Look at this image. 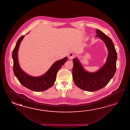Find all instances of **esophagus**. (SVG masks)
<instances>
[{
  "mask_svg": "<svg viewBox=\"0 0 130 130\" xmlns=\"http://www.w3.org/2000/svg\"><path fill=\"white\" fill-rule=\"evenodd\" d=\"M74 57L75 54L74 53H70L68 55V57H69V59H72L74 58Z\"/></svg>",
  "mask_w": 130,
  "mask_h": 130,
  "instance_id": "obj_1",
  "label": "esophagus"
}]
</instances>
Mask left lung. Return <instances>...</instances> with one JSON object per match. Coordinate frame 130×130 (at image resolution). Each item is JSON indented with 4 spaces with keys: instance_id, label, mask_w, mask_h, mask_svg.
<instances>
[{
    "instance_id": "left-lung-1",
    "label": "left lung",
    "mask_w": 130,
    "mask_h": 130,
    "mask_svg": "<svg viewBox=\"0 0 130 130\" xmlns=\"http://www.w3.org/2000/svg\"><path fill=\"white\" fill-rule=\"evenodd\" d=\"M96 37L105 42L108 51L105 64L95 72L86 71L77 58L73 59L72 77L75 84L82 90L88 91H97L105 87L113 77L116 70L117 54L113 42L101 30H96Z\"/></svg>"
}]
</instances>
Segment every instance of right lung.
Listing matches in <instances>:
<instances>
[{
    "instance_id": "right-lung-1",
    "label": "right lung",
    "mask_w": 130,
    "mask_h": 130,
    "mask_svg": "<svg viewBox=\"0 0 130 130\" xmlns=\"http://www.w3.org/2000/svg\"><path fill=\"white\" fill-rule=\"evenodd\" d=\"M24 37V35L21 36L18 39L12 52V56L13 60V69L14 75L20 83L28 89L34 91H44L53 86L57 72L67 60V58L66 57L56 61L48 71L41 76L32 77L28 75L21 69L18 58V52L20 44Z\"/></svg>"
}]
</instances>
